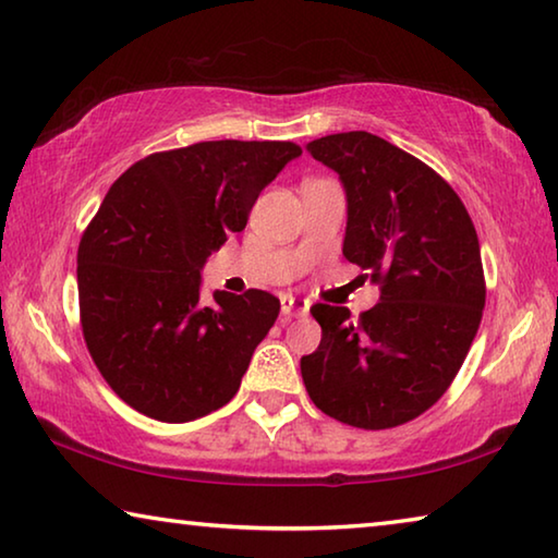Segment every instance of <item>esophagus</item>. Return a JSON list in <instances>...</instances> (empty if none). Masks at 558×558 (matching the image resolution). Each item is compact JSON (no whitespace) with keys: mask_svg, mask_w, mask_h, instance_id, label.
Returning a JSON list of instances; mask_svg holds the SVG:
<instances>
[{"mask_svg":"<svg viewBox=\"0 0 558 558\" xmlns=\"http://www.w3.org/2000/svg\"><path fill=\"white\" fill-rule=\"evenodd\" d=\"M280 310L286 317H305L310 313V302L302 300V298H292L286 295L280 300Z\"/></svg>","mask_w":558,"mask_h":558,"instance_id":"obj_1","label":"esophagus"}]
</instances>
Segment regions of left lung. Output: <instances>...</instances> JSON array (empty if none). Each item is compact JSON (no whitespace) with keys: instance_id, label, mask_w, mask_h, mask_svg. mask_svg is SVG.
I'll list each match as a JSON object with an SVG mask.
<instances>
[{"instance_id":"1","label":"left lung","mask_w":558,"mask_h":558,"mask_svg":"<svg viewBox=\"0 0 558 558\" xmlns=\"http://www.w3.org/2000/svg\"><path fill=\"white\" fill-rule=\"evenodd\" d=\"M347 194L342 253L369 270L381 298L349 319L317 302L323 339L300 359L319 411L384 430L428 411L456 379L485 307L480 241L460 196L421 159L372 132L307 143Z\"/></svg>"}]
</instances>
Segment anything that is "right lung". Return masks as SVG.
I'll use <instances>...</instances> for the list:
<instances>
[{
	"instance_id": "1",
	"label": "right lung",
	"mask_w": 558,
	"mask_h": 558,
	"mask_svg": "<svg viewBox=\"0 0 558 558\" xmlns=\"http://www.w3.org/2000/svg\"><path fill=\"white\" fill-rule=\"evenodd\" d=\"M300 155L278 140H214L140 159L110 186L78 245L81 327L102 379L135 411L186 423L239 391L280 300L216 290L204 302L202 268Z\"/></svg>"
}]
</instances>
